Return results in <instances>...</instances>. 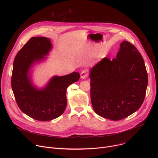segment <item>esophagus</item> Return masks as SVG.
I'll list each match as a JSON object with an SVG mask.
<instances>
[{"instance_id": "34e87169", "label": "esophagus", "mask_w": 158, "mask_h": 158, "mask_svg": "<svg viewBox=\"0 0 158 158\" xmlns=\"http://www.w3.org/2000/svg\"><path fill=\"white\" fill-rule=\"evenodd\" d=\"M87 76H88V73H87V70H83L81 73V77L82 79L86 78L87 77Z\"/></svg>"}]
</instances>
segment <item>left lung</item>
I'll return each mask as SVG.
<instances>
[{
	"mask_svg": "<svg viewBox=\"0 0 158 158\" xmlns=\"http://www.w3.org/2000/svg\"><path fill=\"white\" fill-rule=\"evenodd\" d=\"M91 99L99 116L114 121L128 117L141 106L146 96L148 73L141 54L124 40L116 58L104 57L90 74Z\"/></svg>",
	"mask_w": 158,
	"mask_h": 158,
	"instance_id": "obj_1",
	"label": "left lung"
}]
</instances>
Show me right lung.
Wrapping results in <instances>:
<instances>
[{
	"label": "right lung",
	"mask_w": 158,
	"mask_h": 158,
	"mask_svg": "<svg viewBox=\"0 0 158 158\" xmlns=\"http://www.w3.org/2000/svg\"><path fill=\"white\" fill-rule=\"evenodd\" d=\"M51 47L48 38L32 37L18 52L13 64L11 85L16 102L24 113L40 121H50L63 114L67 105V88L80 77L74 72L54 76L44 89L37 90L32 86L28 75L30 67L44 59Z\"/></svg>",
	"instance_id": "right-lung-1"
}]
</instances>
